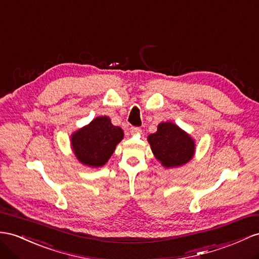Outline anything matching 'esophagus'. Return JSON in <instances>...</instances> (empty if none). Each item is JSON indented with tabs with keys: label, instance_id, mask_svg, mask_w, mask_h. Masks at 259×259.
I'll list each match as a JSON object with an SVG mask.
<instances>
[{
	"label": "esophagus",
	"instance_id": "34e87169",
	"mask_svg": "<svg viewBox=\"0 0 259 259\" xmlns=\"http://www.w3.org/2000/svg\"><path fill=\"white\" fill-rule=\"evenodd\" d=\"M130 132H131V135H140L142 132V129L139 127H131Z\"/></svg>",
	"mask_w": 259,
	"mask_h": 259
}]
</instances>
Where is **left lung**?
I'll return each mask as SVG.
<instances>
[{"mask_svg": "<svg viewBox=\"0 0 259 259\" xmlns=\"http://www.w3.org/2000/svg\"><path fill=\"white\" fill-rule=\"evenodd\" d=\"M148 141L154 156L166 168L182 166L195 154L194 139L173 122H161Z\"/></svg>", "mask_w": 259, "mask_h": 259, "instance_id": "1", "label": "left lung"}]
</instances>
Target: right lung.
<instances>
[{"label":"right lung","instance_id":"1","mask_svg":"<svg viewBox=\"0 0 259 259\" xmlns=\"http://www.w3.org/2000/svg\"><path fill=\"white\" fill-rule=\"evenodd\" d=\"M123 139L120 127L109 117L101 116L71 136V145L77 160L90 167H101L108 162L117 144Z\"/></svg>","mask_w":259,"mask_h":259}]
</instances>
